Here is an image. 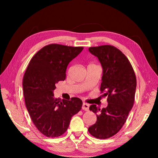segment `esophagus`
I'll return each mask as SVG.
<instances>
[{"label":"esophagus","instance_id":"obj_1","mask_svg":"<svg viewBox=\"0 0 158 158\" xmlns=\"http://www.w3.org/2000/svg\"><path fill=\"white\" fill-rule=\"evenodd\" d=\"M82 109L85 111H89V105H88L87 103L84 102L82 105Z\"/></svg>","mask_w":158,"mask_h":158}]
</instances>
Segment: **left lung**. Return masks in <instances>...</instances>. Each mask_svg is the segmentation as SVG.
Segmentation results:
<instances>
[{
    "mask_svg": "<svg viewBox=\"0 0 158 158\" xmlns=\"http://www.w3.org/2000/svg\"><path fill=\"white\" fill-rule=\"evenodd\" d=\"M89 50L102 67L100 90L108 102L102 109L90 105V111L96 114L97 121L89 127V132L94 137L104 139L118 132L126 121L135 102L137 79L129 60L116 47L102 45Z\"/></svg>",
    "mask_w": 158,
    "mask_h": 158,
    "instance_id": "obj_1",
    "label": "left lung"
}]
</instances>
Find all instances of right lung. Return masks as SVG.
<instances>
[{"mask_svg":"<svg viewBox=\"0 0 158 158\" xmlns=\"http://www.w3.org/2000/svg\"><path fill=\"white\" fill-rule=\"evenodd\" d=\"M84 49L51 44L38 51L29 63L23 79L26 108L35 127L42 135L54 138L62 135L74 115L81 110L82 100L55 98L53 91L64 81L69 63Z\"/></svg>","mask_w":158,"mask_h":158,"instance_id":"obj_1","label":"right lung"}]
</instances>
